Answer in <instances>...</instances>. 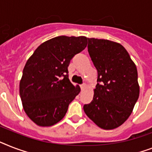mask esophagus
Returning <instances> with one entry per match:
<instances>
[{"instance_id":"34e87169","label":"esophagus","mask_w":152,"mask_h":152,"mask_svg":"<svg viewBox=\"0 0 152 152\" xmlns=\"http://www.w3.org/2000/svg\"><path fill=\"white\" fill-rule=\"evenodd\" d=\"M80 88H81V90H84L85 88H86V84L85 83H83V84L80 85Z\"/></svg>"}]
</instances>
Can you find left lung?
I'll return each instance as SVG.
<instances>
[{
  "instance_id": "obj_1",
  "label": "left lung",
  "mask_w": 152,
  "mask_h": 152,
  "mask_svg": "<svg viewBox=\"0 0 152 152\" xmlns=\"http://www.w3.org/2000/svg\"><path fill=\"white\" fill-rule=\"evenodd\" d=\"M87 40L89 55L97 70V83L92 102L84 104L83 110L99 127L115 129L129 118L139 97L137 69L121 44Z\"/></svg>"
}]
</instances>
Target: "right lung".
<instances>
[{
  "instance_id": "obj_1",
  "label": "right lung",
  "mask_w": 152,
  "mask_h": 152,
  "mask_svg": "<svg viewBox=\"0 0 152 152\" xmlns=\"http://www.w3.org/2000/svg\"><path fill=\"white\" fill-rule=\"evenodd\" d=\"M87 44L86 37L59 36L40 44L26 61L19 94L24 111L37 125L58 123L79 94L80 87L70 82L68 67Z\"/></svg>"
}]
</instances>
